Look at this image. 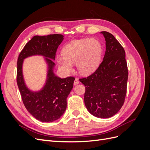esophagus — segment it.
<instances>
[{
    "label": "esophagus",
    "instance_id": "1",
    "mask_svg": "<svg viewBox=\"0 0 150 150\" xmlns=\"http://www.w3.org/2000/svg\"><path fill=\"white\" fill-rule=\"evenodd\" d=\"M79 83V79H78V78H76L75 79V80H74V85H77V84H78Z\"/></svg>",
    "mask_w": 150,
    "mask_h": 150
}]
</instances>
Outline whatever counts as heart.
Returning a JSON list of instances; mask_svg holds the SVG:
<instances>
[{"mask_svg": "<svg viewBox=\"0 0 150 150\" xmlns=\"http://www.w3.org/2000/svg\"><path fill=\"white\" fill-rule=\"evenodd\" d=\"M62 56L57 57L61 69L66 72L73 70V63L81 74L93 72L99 64L103 53L100 41L95 38H84L72 40L63 47Z\"/></svg>", "mask_w": 150, "mask_h": 150, "instance_id": "obj_1", "label": "heart"}]
</instances>
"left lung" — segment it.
Masks as SVG:
<instances>
[{
  "label": "left lung",
  "mask_w": 150,
  "mask_h": 150,
  "mask_svg": "<svg viewBox=\"0 0 150 150\" xmlns=\"http://www.w3.org/2000/svg\"><path fill=\"white\" fill-rule=\"evenodd\" d=\"M101 34L106 40L103 61L92 74L79 81L85 86L84 104L88 111L99 118H108L123 105L128 70L124 48L111 33Z\"/></svg>",
  "instance_id": "left-lung-1"
}]
</instances>
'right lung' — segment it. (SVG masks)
<instances>
[{
  "mask_svg": "<svg viewBox=\"0 0 150 150\" xmlns=\"http://www.w3.org/2000/svg\"><path fill=\"white\" fill-rule=\"evenodd\" d=\"M64 39L62 34L35 35L25 44L17 59V83L22 101L30 114L42 122H52L64 114L67 107V98L73 88L75 78L61 79L54 73L56 53ZM40 55L45 57L48 65L46 84L39 92H31L26 87L22 74L24 58Z\"/></svg>",
  "mask_w": 150,
  "mask_h": 150,
  "instance_id": "1",
  "label": "right lung"
}]
</instances>
